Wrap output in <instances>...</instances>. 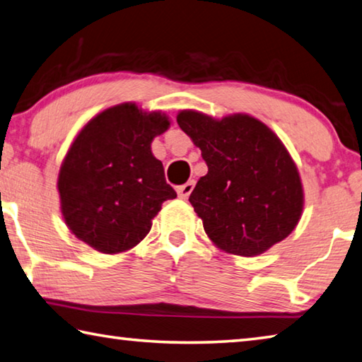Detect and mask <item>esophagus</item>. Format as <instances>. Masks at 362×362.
Wrapping results in <instances>:
<instances>
[{
    "label": "esophagus",
    "instance_id": "1",
    "mask_svg": "<svg viewBox=\"0 0 362 362\" xmlns=\"http://www.w3.org/2000/svg\"><path fill=\"white\" fill-rule=\"evenodd\" d=\"M193 188H194V180H188L185 185H182V187L177 188V194H179L180 199H187L188 196L192 194Z\"/></svg>",
    "mask_w": 362,
    "mask_h": 362
}]
</instances>
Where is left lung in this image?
<instances>
[{"label": "left lung", "mask_w": 362, "mask_h": 362, "mask_svg": "<svg viewBox=\"0 0 362 362\" xmlns=\"http://www.w3.org/2000/svg\"><path fill=\"white\" fill-rule=\"evenodd\" d=\"M177 123L209 168L189 202L216 247L256 256L293 233L304 188L291 155L267 124L248 114L214 118L188 109Z\"/></svg>", "instance_id": "1"}]
</instances>
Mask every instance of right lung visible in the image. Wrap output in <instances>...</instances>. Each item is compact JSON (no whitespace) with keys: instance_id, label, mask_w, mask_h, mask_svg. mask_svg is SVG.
Listing matches in <instances>:
<instances>
[{"instance_id":"add662e5","label":"right lung","mask_w":362,"mask_h":362,"mask_svg":"<svg viewBox=\"0 0 362 362\" xmlns=\"http://www.w3.org/2000/svg\"><path fill=\"white\" fill-rule=\"evenodd\" d=\"M169 127L166 114L123 103L78 131L57 183L63 220L78 240L117 255L148 234L161 204L177 198L152 153V141Z\"/></svg>"}]
</instances>
